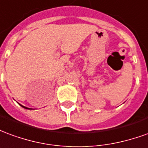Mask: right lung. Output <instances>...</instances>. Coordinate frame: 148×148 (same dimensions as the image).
Listing matches in <instances>:
<instances>
[{"mask_svg":"<svg viewBox=\"0 0 148 148\" xmlns=\"http://www.w3.org/2000/svg\"><path fill=\"white\" fill-rule=\"evenodd\" d=\"M23 108H24V109H29V108H27V107H25V106H21Z\"/></svg>","mask_w":148,"mask_h":148,"instance_id":"add662e5","label":"right lung"}]
</instances>
